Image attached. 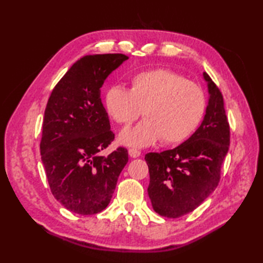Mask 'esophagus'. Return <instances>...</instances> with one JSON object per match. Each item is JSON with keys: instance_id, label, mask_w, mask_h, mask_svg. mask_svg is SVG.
<instances>
[{"instance_id": "esophagus-1", "label": "esophagus", "mask_w": 263, "mask_h": 263, "mask_svg": "<svg viewBox=\"0 0 263 263\" xmlns=\"http://www.w3.org/2000/svg\"><path fill=\"white\" fill-rule=\"evenodd\" d=\"M128 155H130V157H132V158H137V157H139V156L141 155V153L139 152L138 149L131 148V149H128Z\"/></svg>"}]
</instances>
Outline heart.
Here are the masks:
<instances>
[{
	"label": "heart",
	"mask_w": 263,
	"mask_h": 263,
	"mask_svg": "<svg viewBox=\"0 0 263 263\" xmlns=\"http://www.w3.org/2000/svg\"><path fill=\"white\" fill-rule=\"evenodd\" d=\"M105 108L116 123L127 126L142 114L144 120L122 131V143L146 147L159 139L166 144L183 142L202 120L205 97L200 86L167 69L141 71L131 87L111 86L105 93Z\"/></svg>",
	"instance_id": "heart-1"
}]
</instances>
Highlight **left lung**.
I'll return each mask as SVG.
<instances>
[{
  "label": "left lung",
  "mask_w": 263,
  "mask_h": 263,
  "mask_svg": "<svg viewBox=\"0 0 263 263\" xmlns=\"http://www.w3.org/2000/svg\"><path fill=\"white\" fill-rule=\"evenodd\" d=\"M203 78L209 100L198 130L178 147L144 157L150 175L149 198L154 210L163 217L178 218L193 211L220 180L230 147V124L219 88L205 72Z\"/></svg>",
  "instance_id": "1"
}]
</instances>
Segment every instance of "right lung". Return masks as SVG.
<instances>
[{
  "label": "right lung",
  "instance_id": "obj_1",
  "mask_svg": "<svg viewBox=\"0 0 263 263\" xmlns=\"http://www.w3.org/2000/svg\"><path fill=\"white\" fill-rule=\"evenodd\" d=\"M124 54L87 55L78 60L54 87L43 121L41 155L51 192L66 209L98 214L108 205L127 150L108 156L115 135L100 98L111 72L126 61Z\"/></svg>",
  "mask_w": 263,
  "mask_h": 263
}]
</instances>
